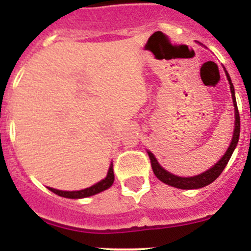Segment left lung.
I'll list each match as a JSON object with an SVG mask.
<instances>
[{
	"mask_svg": "<svg viewBox=\"0 0 251 251\" xmlns=\"http://www.w3.org/2000/svg\"><path fill=\"white\" fill-rule=\"evenodd\" d=\"M196 43L200 44L199 41H196ZM200 45H202V44H200ZM224 72H225L226 79H227V81H229L230 92H231L232 104H234V112H235L234 132H232V138H231V142H230L229 147H227L226 152L224 153V156L221 157V158L219 159V161L212 166V167L206 170L205 172H201L200 175H196V176H188V177H181L168 172L166 168H163L161 165H159V162L157 161L154 154H153L151 151L147 150L148 156H150V159H151V165H152L153 174L156 175V177L159 179V181H162V182L166 183V185L172 186V187H176V188H181V190H196V188L205 187V186L214 182L215 179L220 176L221 172L224 171V168H225L226 165H227L229 159L231 158L232 153H234L235 148H236V146H238L239 137H240V115H239L238 105H236V98H235V89H234V85H232V81L231 79H230L229 73L226 72L225 68H224Z\"/></svg>",
	"mask_w": 251,
	"mask_h": 251,
	"instance_id": "1",
	"label": "left lung"
}]
</instances>
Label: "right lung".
<instances>
[{"mask_svg":"<svg viewBox=\"0 0 251 251\" xmlns=\"http://www.w3.org/2000/svg\"><path fill=\"white\" fill-rule=\"evenodd\" d=\"M114 182V174H113V163L110 162L109 168H108V172H106V176L103 179H100L99 182H97L95 185L90 186V187L83 188V190H79V191H63V190H56V188L48 187L51 192L59 195L61 197H66V199H84V197L94 196V195L99 194V192H103L105 190L110 187Z\"/></svg>","mask_w":251,"mask_h":251,"instance_id":"1","label":"right lung"}]
</instances>
